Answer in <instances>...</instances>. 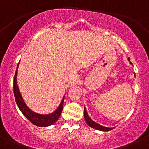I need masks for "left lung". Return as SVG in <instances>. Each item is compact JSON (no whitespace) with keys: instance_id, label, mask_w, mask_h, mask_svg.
<instances>
[{"instance_id":"obj_1","label":"left lung","mask_w":149,"mask_h":149,"mask_svg":"<svg viewBox=\"0 0 149 149\" xmlns=\"http://www.w3.org/2000/svg\"><path fill=\"white\" fill-rule=\"evenodd\" d=\"M128 60L130 61V58H128ZM130 63L132 64V62H130ZM84 117H85V121L87 122V124L91 127V128L96 129V130H102V131H109V130H112V128H107V127L101 126L100 124H98V123H96L95 121H93V120L89 116L85 107H84Z\"/></svg>"}]
</instances>
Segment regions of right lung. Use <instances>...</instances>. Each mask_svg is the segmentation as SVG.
Returning <instances> with one entry per match:
<instances>
[{
    "mask_svg": "<svg viewBox=\"0 0 149 149\" xmlns=\"http://www.w3.org/2000/svg\"><path fill=\"white\" fill-rule=\"evenodd\" d=\"M18 64V66H19ZM18 66L16 70L15 75L14 78V98H15L16 103H17L19 110L22 112L23 115L28 119L32 123L37 126L40 127H46L49 126L51 125H53V123L58 120L60 117L61 113H62V109H63V104H64V98L61 101L60 105L57 107V110L53 113L49 114H39L35 113L33 111L30 110L28 107L27 106L25 101H23L22 96H21L20 91H19V87L17 85V70Z\"/></svg>",
    "mask_w": 149,
    "mask_h": 149,
    "instance_id": "1",
    "label": "right lung"
}]
</instances>
